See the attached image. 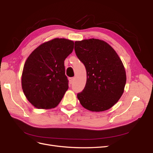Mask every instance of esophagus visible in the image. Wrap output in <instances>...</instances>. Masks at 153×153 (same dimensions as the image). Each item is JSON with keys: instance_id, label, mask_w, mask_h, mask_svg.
Listing matches in <instances>:
<instances>
[{"instance_id": "34e87169", "label": "esophagus", "mask_w": 153, "mask_h": 153, "mask_svg": "<svg viewBox=\"0 0 153 153\" xmlns=\"http://www.w3.org/2000/svg\"><path fill=\"white\" fill-rule=\"evenodd\" d=\"M74 77H69V83H70L71 84L73 83V82H74Z\"/></svg>"}]
</instances>
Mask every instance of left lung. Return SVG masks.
I'll list each match as a JSON object with an SVG mask.
<instances>
[{"mask_svg":"<svg viewBox=\"0 0 153 153\" xmlns=\"http://www.w3.org/2000/svg\"><path fill=\"white\" fill-rule=\"evenodd\" d=\"M74 50L87 74L85 87L77 94L80 103L91 111L110 109L119 100L126 86L122 60L110 45L98 39L76 42Z\"/></svg>","mask_w":153,"mask_h":153,"instance_id":"obj_1","label":"left lung"}]
</instances>
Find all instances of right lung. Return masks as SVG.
Here are the masks:
<instances>
[{
	"mask_svg": "<svg viewBox=\"0 0 153 153\" xmlns=\"http://www.w3.org/2000/svg\"><path fill=\"white\" fill-rule=\"evenodd\" d=\"M73 41L55 38L39 45L27 59L22 88L30 102L39 109L55 108L69 88L64 60L74 49Z\"/></svg>",
	"mask_w": 153,
	"mask_h": 153,
	"instance_id": "obj_1",
	"label": "right lung"
}]
</instances>
